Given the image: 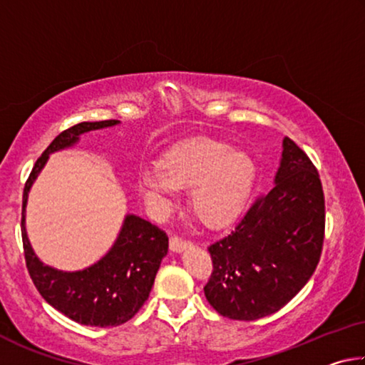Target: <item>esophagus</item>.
<instances>
[{"label":"esophagus","mask_w":365,"mask_h":365,"mask_svg":"<svg viewBox=\"0 0 365 365\" xmlns=\"http://www.w3.org/2000/svg\"><path fill=\"white\" fill-rule=\"evenodd\" d=\"M169 246H170V251L182 252L183 250L188 248L190 243L185 242V240H182V238H178V237H172L170 242H169Z\"/></svg>","instance_id":"1"}]
</instances>
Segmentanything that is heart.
Listing matches in <instances>:
<instances>
[{"mask_svg": "<svg viewBox=\"0 0 365 365\" xmlns=\"http://www.w3.org/2000/svg\"><path fill=\"white\" fill-rule=\"evenodd\" d=\"M251 154L227 141L197 138L165 154L159 169H145L138 191L158 215H168L177 190H190V207L202 224L222 227L243 211L255 187Z\"/></svg>", "mask_w": 365, "mask_h": 365, "instance_id": "1", "label": "heart"}]
</instances>
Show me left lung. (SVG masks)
<instances>
[{
  "label": "left lung",
  "instance_id": "8db88e82",
  "mask_svg": "<svg viewBox=\"0 0 365 365\" xmlns=\"http://www.w3.org/2000/svg\"><path fill=\"white\" fill-rule=\"evenodd\" d=\"M322 183L311 159L283 138L274 187L227 237L209 246L205 294L220 316L256 320L288 304L316 270L324 243Z\"/></svg>",
  "mask_w": 365,
  "mask_h": 365
}]
</instances>
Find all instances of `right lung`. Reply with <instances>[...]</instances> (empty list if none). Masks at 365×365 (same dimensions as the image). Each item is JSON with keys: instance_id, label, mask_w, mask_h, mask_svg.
Wrapping results in <instances>:
<instances>
[{"instance_id": "add662e5", "label": "right lung", "mask_w": 365, "mask_h": 365, "mask_svg": "<svg viewBox=\"0 0 365 365\" xmlns=\"http://www.w3.org/2000/svg\"><path fill=\"white\" fill-rule=\"evenodd\" d=\"M119 123L82 122L59 133L35 163L24 188L21 224L29 274L49 306L82 325L117 327L140 311L150 296L160 261L168 255V235L151 222L127 214L115 242L100 261L82 270H59L43 262L30 245L26 228L29 193L53 153L76 146L83 133Z\"/></svg>"}]
</instances>
